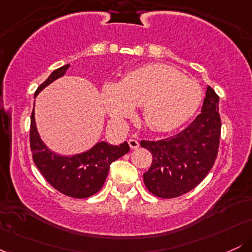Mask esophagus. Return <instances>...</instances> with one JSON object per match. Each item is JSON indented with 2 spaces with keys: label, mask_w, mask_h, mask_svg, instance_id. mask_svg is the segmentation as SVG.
Listing matches in <instances>:
<instances>
[{
  "label": "esophagus",
  "mask_w": 252,
  "mask_h": 252,
  "mask_svg": "<svg viewBox=\"0 0 252 252\" xmlns=\"http://www.w3.org/2000/svg\"><path fill=\"white\" fill-rule=\"evenodd\" d=\"M128 143L131 149H137L138 147H140V142H138L137 140H135V138H130V140L128 141Z\"/></svg>",
  "instance_id": "34e87169"
}]
</instances>
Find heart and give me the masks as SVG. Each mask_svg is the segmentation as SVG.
Masks as SVG:
<instances>
[{
	"instance_id": "heart-1",
	"label": "heart",
	"mask_w": 252,
	"mask_h": 252,
	"mask_svg": "<svg viewBox=\"0 0 252 252\" xmlns=\"http://www.w3.org/2000/svg\"><path fill=\"white\" fill-rule=\"evenodd\" d=\"M103 108L115 122L123 123L143 106V120L154 131L174 130L186 123L202 100L194 79L166 63H147L126 72L121 83L108 82L100 92Z\"/></svg>"
}]
</instances>
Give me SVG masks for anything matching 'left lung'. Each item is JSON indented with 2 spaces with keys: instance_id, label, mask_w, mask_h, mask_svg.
<instances>
[{
  "instance_id": "8db88e82",
  "label": "left lung",
  "mask_w": 252,
  "mask_h": 252,
  "mask_svg": "<svg viewBox=\"0 0 252 252\" xmlns=\"http://www.w3.org/2000/svg\"><path fill=\"white\" fill-rule=\"evenodd\" d=\"M220 129L219 97L207 86L201 114L186 129L160 141H141L153 155L152 166L143 174L149 192L170 199L198 186L215 164Z\"/></svg>"
}]
</instances>
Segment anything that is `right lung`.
I'll use <instances>...</instances> for the list:
<instances>
[{
	"instance_id": "obj_1",
	"label": "right lung",
	"mask_w": 252,
	"mask_h": 252,
	"mask_svg": "<svg viewBox=\"0 0 252 252\" xmlns=\"http://www.w3.org/2000/svg\"><path fill=\"white\" fill-rule=\"evenodd\" d=\"M70 63L57 68L51 76L37 88L34 96H37L58 78L63 77ZM31 150L33 161L52 187L63 194L72 198L83 199L96 194L103 187L108 176L110 164L129 152L126 142L120 146H112L106 142H98L88 152L72 156H63L47 148L37 132L34 108L31 116L30 131Z\"/></svg>"
}]
</instances>
